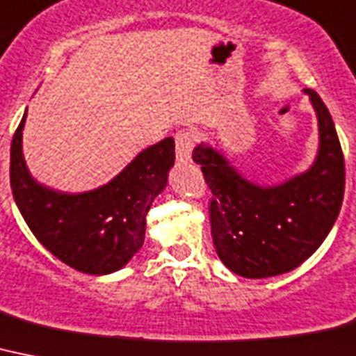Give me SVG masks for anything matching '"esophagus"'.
I'll use <instances>...</instances> for the list:
<instances>
[{"label":"esophagus","instance_id":"1","mask_svg":"<svg viewBox=\"0 0 356 356\" xmlns=\"http://www.w3.org/2000/svg\"><path fill=\"white\" fill-rule=\"evenodd\" d=\"M193 146H195V137H193L192 133H177L175 135V155H177V161H181V163L192 161Z\"/></svg>","mask_w":356,"mask_h":356}]
</instances>
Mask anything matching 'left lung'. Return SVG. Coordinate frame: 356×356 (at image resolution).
<instances>
[{"label": "left lung", "mask_w": 356, "mask_h": 356, "mask_svg": "<svg viewBox=\"0 0 356 356\" xmlns=\"http://www.w3.org/2000/svg\"><path fill=\"white\" fill-rule=\"evenodd\" d=\"M318 120V152L305 172L278 184L241 175L210 144L193 149L212 190V239L225 267L243 278L285 274L316 252L331 232L343 199V155L331 113L318 93L303 89Z\"/></svg>", "instance_id": "8db88e82"}]
</instances>
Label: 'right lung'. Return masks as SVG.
Masks as SVG:
<instances>
[{
	"label": "right lung",
	"mask_w": 356,
	"mask_h": 356,
	"mask_svg": "<svg viewBox=\"0 0 356 356\" xmlns=\"http://www.w3.org/2000/svg\"><path fill=\"white\" fill-rule=\"evenodd\" d=\"M23 115L10 146V186L31 232L49 252L80 273H117L140 250L146 213L168 184L175 143L143 149L109 183L89 192H60L38 183L23 157Z\"/></svg>",
	"instance_id": "add662e5"
}]
</instances>
